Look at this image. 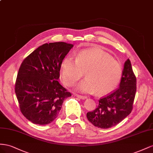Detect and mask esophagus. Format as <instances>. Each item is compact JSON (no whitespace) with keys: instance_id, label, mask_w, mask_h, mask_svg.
Here are the masks:
<instances>
[{"instance_id":"34e87169","label":"esophagus","mask_w":153,"mask_h":153,"mask_svg":"<svg viewBox=\"0 0 153 153\" xmlns=\"http://www.w3.org/2000/svg\"><path fill=\"white\" fill-rule=\"evenodd\" d=\"M76 95L77 97L79 98V99H82V100L86 99L87 98V97H86V96H83V95H78V94H76Z\"/></svg>"}]
</instances>
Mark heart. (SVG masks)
Returning a JSON list of instances; mask_svg holds the SVG:
<instances>
[{
    "label": "heart",
    "mask_w": 153,
    "mask_h": 153,
    "mask_svg": "<svg viewBox=\"0 0 153 153\" xmlns=\"http://www.w3.org/2000/svg\"><path fill=\"white\" fill-rule=\"evenodd\" d=\"M60 70L62 81L68 86L74 85L85 72L86 78L77 85L76 90L86 94L96 91L99 95L114 90L123 74L120 64L99 48L78 52L76 59L67 55L62 60Z\"/></svg>",
    "instance_id": "b5f03b06"
}]
</instances>
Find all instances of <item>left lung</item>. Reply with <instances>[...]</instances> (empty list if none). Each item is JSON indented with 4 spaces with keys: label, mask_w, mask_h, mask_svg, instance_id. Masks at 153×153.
I'll return each mask as SVG.
<instances>
[{
    "label": "left lung",
    "mask_w": 153,
    "mask_h": 153,
    "mask_svg": "<svg viewBox=\"0 0 153 153\" xmlns=\"http://www.w3.org/2000/svg\"><path fill=\"white\" fill-rule=\"evenodd\" d=\"M136 77L129 59L126 61L119 88L109 95L100 99L98 107L88 112V120L95 127L110 128L120 123L132 111L137 90Z\"/></svg>",
    "instance_id": "obj_1"
}]
</instances>
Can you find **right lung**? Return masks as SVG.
Masks as SVG:
<instances>
[{
    "mask_svg": "<svg viewBox=\"0 0 153 153\" xmlns=\"http://www.w3.org/2000/svg\"><path fill=\"white\" fill-rule=\"evenodd\" d=\"M74 45L45 43L34 50L19 68L15 94L23 115L31 123L46 125L58 117L71 94L59 84L61 63Z\"/></svg>",
    "mask_w": 153,
    "mask_h": 153,
    "instance_id": "1",
    "label": "right lung"
}]
</instances>
